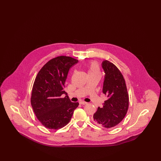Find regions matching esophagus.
<instances>
[{
	"label": "esophagus",
	"mask_w": 161,
	"mask_h": 161,
	"mask_svg": "<svg viewBox=\"0 0 161 161\" xmlns=\"http://www.w3.org/2000/svg\"><path fill=\"white\" fill-rule=\"evenodd\" d=\"M80 104H82V105H85V104H87V103L84 102V101H80Z\"/></svg>",
	"instance_id": "1"
}]
</instances>
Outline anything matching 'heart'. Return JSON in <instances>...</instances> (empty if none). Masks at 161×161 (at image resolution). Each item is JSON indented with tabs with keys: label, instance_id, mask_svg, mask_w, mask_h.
<instances>
[{
	"label": "heart",
	"instance_id": "b5f03b06",
	"mask_svg": "<svg viewBox=\"0 0 161 161\" xmlns=\"http://www.w3.org/2000/svg\"><path fill=\"white\" fill-rule=\"evenodd\" d=\"M88 74H100V69L98 65L95 62H91L87 65Z\"/></svg>",
	"mask_w": 161,
	"mask_h": 161
}]
</instances>
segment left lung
Returning <instances> with one entry per match:
<instances>
[{
    "label": "left lung",
    "mask_w": 161,
    "mask_h": 161,
    "mask_svg": "<svg viewBox=\"0 0 161 161\" xmlns=\"http://www.w3.org/2000/svg\"><path fill=\"white\" fill-rule=\"evenodd\" d=\"M104 71L103 92L107 100L98 107L93 115L95 123L106 128L115 127L126 115L129 108V95L125 80L118 68L107 60L102 62Z\"/></svg>",
    "instance_id": "1"
}]
</instances>
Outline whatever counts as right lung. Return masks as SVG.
<instances>
[{"label":"right lung","mask_w":161,"mask_h":161,"mask_svg":"<svg viewBox=\"0 0 161 161\" xmlns=\"http://www.w3.org/2000/svg\"><path fill=\"white\" fill-rule=\"evenodd\" d=\"M78 62L70 57L51 59L40 70L35 79L31 103L38 121L46 128L59 129L69 123L79 103L61 98L69 69Z\"/></svg>","instance_id":"add662e5"}]
</instances>
